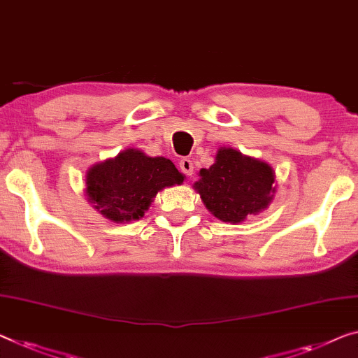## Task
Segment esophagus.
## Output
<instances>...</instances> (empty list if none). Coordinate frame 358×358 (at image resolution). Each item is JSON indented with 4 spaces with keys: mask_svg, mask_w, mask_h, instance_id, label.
<instances>
[{
    "mask_svg": "<svg viewBox=\"0 0 358 358\" xmlns=\"http://www.w3.org/2000/svg\"><path fill=\"white\" fill-rule=\"evenodd\" d=\"M180 170L186 175V177H191V175H193V172H194L193 161H191V159H186V157L181 159V161H180Z\"/></svg>",
    "mask_w": 358,
    "mask_h": 358,
    "instance_id": "1",
    "label": "esophagus"
}]
</instances>
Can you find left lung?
I'll use <instances>...</instances> for the list:
<instances>
[{"instance_id": "8db88e82", "label": "left lung", "mask_w": 358, "mask_h": 358, "mask_svg": "<svg viewBox=\"0 0 358 358\" xmlns=\"http://www.w3.org/2000/svg\"><path fill=\"white\" fill-rule=\"evenodd\" d=\"M194 188L213 215L223 222L239 223L259 213L275 193V175L268 164L243 156L236 149L222 148L215 164L199 172Z\"/></svg>"}]
</instances>
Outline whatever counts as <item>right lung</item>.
<instances>
[{"label": "right lung", "instance_id": "1", "mask_svg": "<svg viewBox=\"0 0 358 358\" xmlns=\"http://www.w3.org/2000/svg\"><path fill=\"white\" fill-rule=\"evenodd\" d=\"M183 180L169 159L148 157L136 149H127L88 170L87 194L106 218L117 223L131 222L145 215L159 191Z\"/></svg>", "mask_w": 358, "mask_h": 358}]
</instances>
